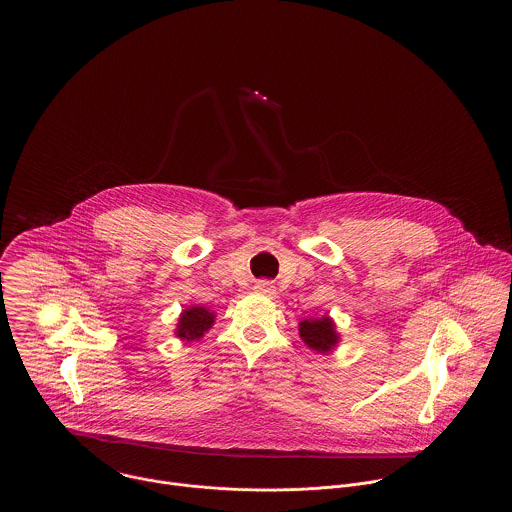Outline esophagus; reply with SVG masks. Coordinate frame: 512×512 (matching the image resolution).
Returning <instances> with one entry per match:
<instances>
[{"instance_id":"esophagus-1","label":"esophagus","mask_w":512,"mask_h":512,"mask_svg":"<svg viewBox=\"0 0 512 512\" xmlns=\"http://www.w3.org/2000/svg\"><path fill=\"white\" fill-rule=\"evenodd\" d=\"M255 292L261 293V295H268V297H270V295H274L276 290H274V286H272L270 282H267V280H259V282L255 284Z\"/></svg>"}]
</instances>
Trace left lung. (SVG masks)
<instances>
[{"mask_svg": "<svg viewBox=\"0 0 512 512\" xmlns=\"http://www.w3.org/2000/svg\"><path fill=\"white\" fill-rule=\"evenodd\" d=\"M299 338L309 349L317 351L320 355H328V353L336 351L341 340L334 318L328 317V315L318 318H303L299 322Z\"/></svg>", "mask_w": 512, "mask_h": 512, "instance_id": "1", "label": "left lung"}]
</instances>
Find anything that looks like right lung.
<instances>
[{"label": "right lung", "mask_w": 512, "mask_h": 512, "mask_svg": "<svg viewBox=\"0 0 512 512\" xmlns=\"http://www.w3.org/2000/svg\"><path fill=\"white\" fill-rule=\"evenodd\" d=\"M215 318L217 315L207 307L192 305L180 313L174 328V336L180 341L201 340L205 332H209L211 326L215 324Z\"/></svg>", "instance_id": "1"}]
</instances>
